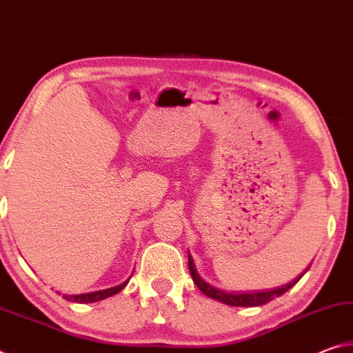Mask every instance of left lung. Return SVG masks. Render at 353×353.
Listing matches in <instances>:
<instances>
[{
  "mask_svg": "<svg viewBox=\"0 0 353 353\" xmlns=\"http://www.w3.org/2000/svg\"><path fill=\"white\" fill-rule=\"evenodd\" d=\"M188 268L191 272V277H193L194 283L198 285V288L204 292L207 297H212L214 301H218L221 303H225V305H232V307H260L265 305V303L271 302L272 299L280 297L282 294H285L286 291L291 290L294 286L301 277L308 271V268L303 271L301 276H297L294 280H291L286 285L277 286V288H271V290H260V291H224L219 288H214L213 285L207 283L204 279L199 276L198 270L194 266V260L191 254L188 252Z\"/></svg>",
  "mask_w": 353,
  "mask_h": 353,
  "instance_id": "8db88e82",
  "label": "left lung"
}]
</instances>
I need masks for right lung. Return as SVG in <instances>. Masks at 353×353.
Instances as JSON below:
<instances>
[{"instance_id":"right-lung-1","label":"right lung","mask_w":353,"mask_h":353,"mask_svg":"<svg viewBox=\"0 0 353 353\" xmlns=\"http://www.w3.org/2000/svg\"><path fill=\"white\" fill-rule=\"evenodd\" d=\"M129 279L126 282H123L121 285L113 286V288H107V290H101V291H93V292H85V294H63V299H67L70 302H76V303H92V302H98L103 301V299L110 297L117 292L121 291L124 286L128 285Z\"/></svg>"}]
</instances>
